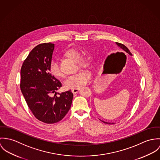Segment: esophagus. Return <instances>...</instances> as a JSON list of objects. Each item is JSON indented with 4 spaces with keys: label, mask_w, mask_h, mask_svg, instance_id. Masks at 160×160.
I'll return each mask as SVG.
<instances>
[{
    "label": "esophagus",
    "mask_w": 160,
    "mask_h": 160,
    "mask_svg": "<svg viewBox=\"0 0 160 160\" xmlns=\"http://www.w3.org/2000/svg\"><path fill=\"white\" fill-rule=\"evenodd\" d=\"M79 89H80V88H75L72 89V92L73 94H75V93H77L79 91Z\"/></svg>",
    "instance_id": "esophagus-1"
}]
</instances>
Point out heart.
Masks as SVG:
<instances>
[{
    "label": "heart",
    "mask_w": 160,
    "mask_h": 160,
    "mask_svg": "<svg viewBox=\"0 0 160 160\" xmlns=\"http://www.w3.org/2000/svg\"><path fill=\"white\" fill-rule=\"evenodd\" d=\"M62 56L75 60L80 68H87L89 65L88 58L85 54H80V51L76 48H71L66 50L63 52ZM49 72L52 75L56 78L62 77V73L59 66L55 61H52L50 64ZM90 78L91 74L88 71H81L69 77L65 82V85L68 88H70L80 87L88 83Z\"/></svg>",
    "instance_id": "1"
}]
</instances>
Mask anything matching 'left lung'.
Masks as SVG:
<instances>
[{
    "label": "left lung",
    "mask_w": 160,
    "mask_h": 160,
    "mask_svg": "<svg viewBox=\"0 0 160 160\" xmlns=\"http://www.w3.org/2000/svg\"><path fill=\"white\" fill-rule=\"evenodd\" d=\"M117 43V44L118 45V46H119L120 47H121L123 50V51H124L125 52H126V53H128V54H129L130 55H132V53L130 52V51L129 50V49L124 45L123 44H122V43H118V42H116ZM101 122H102L103 123H106V124H113V123H108V122H103V121H102V120H101Z\"/></svg>",
    "instance_id": "8db88e82"
}]
</instances>
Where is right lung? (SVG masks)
<instances>
[{
	"label": "right lung",
	"mask_w": 160,
	"mask_h": 160,
	"mask_svg": "<svg viewBox=\"0 0 160 160\" xmlns=\"http://www.w3.org/2000/svg\"><path fill=\"white\" fill-rule=\"evenodd\" d=\"M54 44L37 45L21 69L20 88L28 107L37 120L47 124L61 121L71 107V90L57 92L61 83L49 72Z\"/></svg>",
	"instance_id": "right-lung-1"
}]
</instances>
